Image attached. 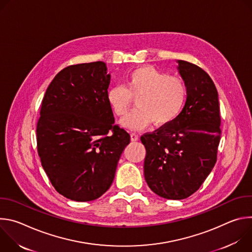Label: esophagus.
Listing matches in <instances>:
<instances>
[{
  "label": "esophagus",
  "mask_w": 252,
  "mask_h": 252,
  "mask_svg": "<svg viewBox=\"0 0 252 252\" xmlns=\"http://www.w3.org/2000/svg\"><path fill=\"white\" fill-rule=\"evenodd\" d=\"M130 140H131V141H136V140H138V135L135 134V133H133V132H131V133H130Z\"/></svg>",
  "instance_id": "34e87169"
}]
</instances>
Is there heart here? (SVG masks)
<instances>
[{"label": "heart", "instance_id": "obj_1", "mask_svg": "<svg viewBox=\"0 0 252 252\" xmlns=\"http://www.w3.org/2000/svg\"><path fill=\"white\" fill-rule=\"evenodd\" d=\"M187 95L182 78L167 76L151 65H140L130 71L126 88L116 86L107 91L106 100L114 114L122 117L129 110L131 99L137 98L136 109L121 121L124 127L136 131L152 123L157 127L173 123L184 109Z\"/></svg>", "mask_w": 252, "mask_h": 252}]
</instances>
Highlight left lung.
<instances>
[{
    "instance_id": "left-lung-1",
    "label": "left lung",
    "mask_w": 252,
    "mask_h": 252,
    "mask_svg": "<svg viewBox=\"0 0 252 252\" xmlns=\"http://www.w3.org/2000/svg\"><path fill=\"white\" fill-rule=\"evenodd\" d=\"M188 95L182 113L168 126L140 137L147 150L143 164L150 189L167 199L194 193L217 162L220 140L219 94L199 66L176 61Z\"/></svg>"
}]
</instances>
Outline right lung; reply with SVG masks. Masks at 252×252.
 Returning <instances> with one entry per match:
<instances>
[{
    "instance_id": "1",
    "label": "right lung",
    "mask_w": 252,
    "mask_h": 252,
    "mask_svg": "<svg viewBox=\"0 0 252 252\" xmlns=\"http://www.w3.org/2000/svg\"><path fill=\"white\" fill-rule=\"evenodd\" d=\"M110 83L103 62L69 65L54 78L42 101L38 153L56 190L71 200H94L109 189L130 141L114 126L106 100Z\"/></svg>"
}]
</instances>
